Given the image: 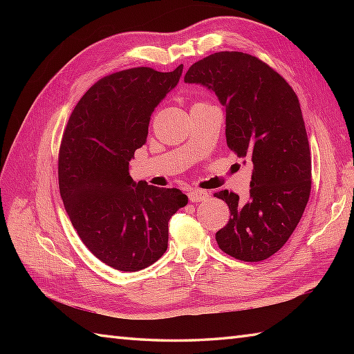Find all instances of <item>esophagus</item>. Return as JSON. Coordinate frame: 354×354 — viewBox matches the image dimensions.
<instances>
[{
  "instance_id": "34e87169",
  "label": "esophagus",
  "mask_w": 354,
  "mask_h": 354,
  "mask_svg": "<svg viewBox=\"0 0 354 354\" xmlns=\"http://www.w3.org/2000/svg\"><path fill=\"white\" fill-rule=\"evenodd\" d=\"M209 198V194L205 190H190L189 199L190 202H205Z\"/></svg>"
}]
</instances>
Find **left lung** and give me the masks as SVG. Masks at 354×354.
<instances>
[{"label": "left lung", "mask_w": 354, "mask_h": 354, "mask_svg": "<svg viewBox=\"0 0 354 354\" xmlns=\"http://www.w3.org/2000/svg\"><path fill=\"white\" fill-rule=\"evenodd\" d=\"M184 82L217 95L227 112L228 147L252 162L248 199L214 193L231 212L216 242L237 260H266L288 242L310 196V147L298 97L268 64L240 51L201 59Z\"/></svg>", "instance_id": "8db88e82"}]
</instances>
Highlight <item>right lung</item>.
Returning <instances> with one entry per match:
<instances>
[{
  "instance_id": "1",
  "label": "right lung",
  "mask_w": 354,
  "mask_h": 354,
  "mask_svg": "<svg viewBox=\"0 0 354 354\" xmlns=\"http://www.w3.org/2000/svg\"><path fill=\"white\" fill-rule=\"evenodd\" d=\"M170 73L138 66L104 76L71 112L59 149V190L82 242L123 272L162 257L169 221L189 198L178 189L133 183L129 161L146 142L150 115L178 85Z\"/></svg>"
}]
</instances>
